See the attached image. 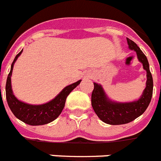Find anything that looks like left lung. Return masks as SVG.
I'll use <instances>...</instances> for the list:
<instances>
[{
	"instance_id": "1",
	"label": "left lung",
	"mask_w": 161,
	"mask_h": 161,
	"mask_svg": "<svg viewBox=\"0 0 161 161\" xmlns=\"http://www.w3.org/2000/svg\"><path fill=\"white\" fill-rule=\"evenodd\" d=\"M127 42L130 49L136 52L138 61L147 71L146 88L138 100L121 103L109 98L103 86L94 82L91 96L92 107L102 121L112 125L130 123L142 115L149 106L153 92V80L146 55L134 41L127 38Z\"/></svg>"
}]
</instances>
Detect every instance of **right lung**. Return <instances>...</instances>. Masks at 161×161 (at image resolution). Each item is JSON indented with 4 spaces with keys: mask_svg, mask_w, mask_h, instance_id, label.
<instances>
[{
    "mask_svg": "<svg viewBox=\"0 0 161 161\" xmlns=\"http://www.w3.org/2000/svg\"><path fill=\"white\" fill-rule=\"evenodd\" d=\"M22 52H23V49L14 58L11 64L10 71L8 75L7 80H6L5 94H6V100H7L8 105L14 115L21 121L29 125H46V124L53 121L58 117L65 106L67 97L78 85H80L81 80L66 86L54 98L45 103L33 105V104H28L23 101H20L15 97L13 93L11 86V75L14 65Z\"/></svg>",
    "mask_w": 161,
    "mask_h": 161,
    "instance_id": "right-lung-1",
    "label": "right lung"
}]
</instances>
